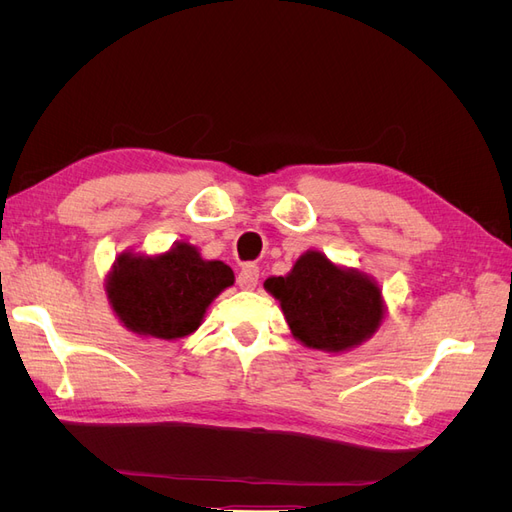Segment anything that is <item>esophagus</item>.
Returning <instances> with one entry per match:
<instances>
[{
    "mask_svg": "<svg viewBox=\"0 0 512 512\" xmlns=\"http://www.w3.org/2000/svg\"><path fill=\"white\" fill-rule=\"evenodd\" d=\"M258 277H260V269H258L256 265H245V267L239 271L237 284H239L243 290H254L256 284H258Z\"/></svg>",
    "mask_w": 512,
    "mask_h": 512,
    "instance_id": "34e87169",
    "label": "esophagus"
}]
</instances>
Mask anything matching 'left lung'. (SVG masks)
<instances>
[{
  "mask_svg": "<svg viewBox=\"0 0 512 512\" xmlns=\"http://www.w3.org/2000/svg\"><path fill=\"white\" fill-rule=\"evenodd\" d=\"M265 288L280 301L292 335L307 348L344 352L380 329L384 301L378 284L354 269L337 267L322 252H305L288 275Z\"/></svg>",
  "mask_w": 512,
  "mask_h": 512,
  "instance_id": "obj_1",
  "label": "left lung"
}]
</instances>
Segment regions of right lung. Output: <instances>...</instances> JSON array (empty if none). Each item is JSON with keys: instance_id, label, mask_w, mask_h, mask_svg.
Returning <instances> with one entry per match:
<instances>
[{"instance_id": "obj_1", "label": "right lung", "mask_w": 512, "mask_h": 512, "mask_svg": "<svg viewBox=\"0 0 512 512\" xmlns=\"http://www.w3.org/2000/svg\"><path fill=\"white\" fill-rule=\"evenodd\" d=\"M232 284L235 273L222 260H203L194 245L179 241L158 256L121 254L106 294L132 333L181 339L200 327L211 301Z\"/></svg>"}]
</instances>
